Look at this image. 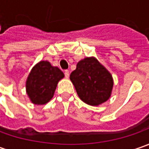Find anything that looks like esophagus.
I'll list each match as a JSON object with an SVG mask.
<instances>
[{"label": "esophagus", "instance_id": "obj_1", "mask_svg": "<svg viewBox=\"0 0 149 149\" xmlns=\"http://www.w3.org/2000/svg\"><path fill=\"white\" fill-rule=\"evenodd\" d=\"M65 76L67 79L70 77V72H69V70H65Z\"/></svg>", "mask_w": 149, "mask_h": 149}]
</instances>
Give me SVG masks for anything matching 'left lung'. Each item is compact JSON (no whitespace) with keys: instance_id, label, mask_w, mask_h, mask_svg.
Masks as SVG:
<instances>
[{"instance_id":"1","label":"left lung","mask_w":149,"mask_h":149,"mask_svg":"<svg viewBox=\"0 0 149 149\" xmlns=\"http://www.w3.org/2000/svg\"><path fill=\"white\" fill-rule=\"evenodd\" d=\"M70 78L79 99L87 104L100 105L111 95L113 85L111 74L95 57L80 60Z\"/></svg>"}]
</instances>
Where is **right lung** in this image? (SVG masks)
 Returning <instances> with one entry per match:
<instances>
[{"label": "right lung", "mask_w": 149, "mask_h": 149, "mask_svg": "<svg viewBox=\"0 0 149 149\" xmlns=\"http://www.w3.org/2000/svg\"><path fill=\"white\" fill-rule=\"evenodd\" d=\"M65 76L49 61H40L32 68L26 79V93L33 104H45L53 98L57 84Z\"/></svg>", "instance_id": "right-lung-1"}]
</instances>
